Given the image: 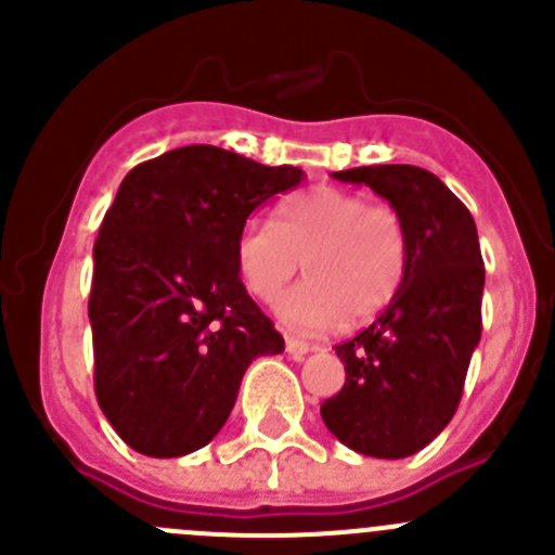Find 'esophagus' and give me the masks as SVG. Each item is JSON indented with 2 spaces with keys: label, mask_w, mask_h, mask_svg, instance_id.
<instances>
[{
  "label": "esophagus",
  "mask_w": 555,
  "mask_h": 555,
  "mask_svg": "<svg viewBox=\"0 0 555 555\" xmlns=\"http://www.w3.org/2000/svg\"><path fill=\"white\" fill-rule=\"evenodd\" d=\"M284 351H287L293 360H304L306 354L311 351V344H306V340L295 338V335H284Z\"/></svg>",
  "instance_id": "34e87169"
}]
</instances>
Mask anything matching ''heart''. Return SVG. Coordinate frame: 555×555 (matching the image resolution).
<instances>
[{"mask_svg": "<svg viewBox=\"0 0 555 555\" xmlns=\"http://www.w3.org/2000/svg\"><path fill=\"white\" fill-rule=\"evenodd\" d=\"M411 242L400 211L340 188H313L282 206L276 222L251 217L236 238V266L255 298L276 300L287 327L322 333L338 322L365 324L400 293Z\"/></svg>", "mask_w": 555, "mask_h": 555, "instance_id": "obj_1", "label": "heart"}]
</instances>
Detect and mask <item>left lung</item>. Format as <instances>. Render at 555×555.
I'll list each match as a JSON object with an SVG mask.
<instances>
[{
  "mask_svg": "<svg viewBox=\"0 0 555 555\" xmlns=\"http://www.w3.org/2000/svg\"><path fill=\"white\" fill-rule=\"evenodd\" d=\"M335 179L367 184L402 215L408 273L376 322L335 346L346 384L322 422L351 451L402 459L433 443L462 400L480 340L483 257L467 206L418 166H362Z\"/></svg>",
  "mask_w": 555,
  "mask_h": 555,
  "instance_id": "left-lung-1",
  "label": "left lung"
}]
</instances>
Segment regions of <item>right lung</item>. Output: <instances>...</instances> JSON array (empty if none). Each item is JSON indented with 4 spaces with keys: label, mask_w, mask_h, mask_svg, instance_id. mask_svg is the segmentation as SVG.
<instances>
[{
    "label": "right lung",
    "mask_w": 555,
    "mask_h": 555,
    "mask_svg": "<svg viewBox=\"0 0 555 555\" xmlns=\"http://www.w3.org/2000/svg\"><path fill=\"white\" fill-rule=\"evenodd\" d=\"M304 177L190 144L120 182L93 244L88 317L99 405L133 451L171 459L204 449L251 360L284 351L246 295L236 238L257 206Z\"/></svg>",
    "instance_id": "obj_1"
}]
</instances>
